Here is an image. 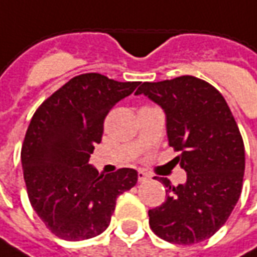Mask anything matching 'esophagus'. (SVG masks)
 I'll list each match as a JSON object with an SVG mask.
<instances>
[{"label":"esophagus","instance_id":"esophagus-1","mask_svg":"<svg viewBox=\"0 0 257 257\" xmlns=\"http://www.w3.org/2000/svg\"><path fill=\"white\" fill-rule=\"evenodd\" d=\"M138 178H139V182H147V180L150 179V175L143 172V171H139V172H138Z\"/></svg>","mask_w":257,"mask_h":257}]
</instances>
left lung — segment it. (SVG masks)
I'll return each instance as SVG.
<instances>
[{"label":"left lung","instance_id":"1","mask_svg":"<svg viewBox=\"0 0 257 257\" xmlns=\"http://www.w3.org/2000/svg\"><path fill=\"white\" fill-rule=\"evenodd\" d=\"M145 95L165 112L169 146L187 173L186 183L167 187L165 202L149 210L153 231L168 242L208 239L231 215L242 190L245 149L237 122L219 90L191 75L143 82Z\"/></svg>","mask_w":257,"mask_h":257}]
</instances>
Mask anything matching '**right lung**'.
Returning a JSON list of instances; mask_svg holds the SVG:
<instances>
[{
  "instance_id": "add662e5",
  "label": "right lung",
  "mask_w": 257,
  "mask_h": 257,
  "mask_svg": "<svg viewBox=\"0 0 257 257\" xmlns=\"http://www.w3.org/2000/svg\"><path fill=\"white\" fill-rule=\"evenodd\" d=\"M138 85L81 74L48 97L31 118L22 147L23 176L33 209L56 237L82 241L101 234L118 195L138 182L135 169L99 175L89 164L106 115Z\"/></svg>"
}]
</instances>
